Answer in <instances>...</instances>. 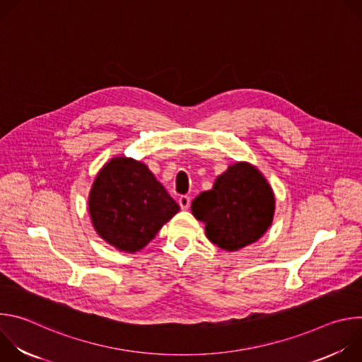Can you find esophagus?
<instances>
[{
	"label": "esophagus",
	"instance_id": "esophagus-1",
	"mask_svg": "<svg viewBox=\"0 0 362 362\" xmlns=\"http://www.w3.org/2000/svg\"><path fill=\"white\" fill-rule=\"evenodd\" d=\"M179 204H180V208H182L183 211L189 209V206H190V197H189V196H180V197H179Z\"/></svg>",
	"mask_w": 362,
	"mask_h": 362
}]
</instances>
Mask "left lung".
Returning a JSON list of instances; mask_svg holds the SVG:
<instances>
[{"mask_svg":"<svg viewBox=\"0 0 362 362\" xmlns=\"http://www.w3.org/2000/svg\"><path fill=\"white\" fill-rule=\"evenodd\" d=\"M274 212L272 187L246 162L230 165L211 190L192 202V214L204 223L206 236L229 252L259 239L271 226Z\"/></svg>","mask_w":362,"mask_h":362,"instance_id":"1","label":"left lung"}]
</instances>
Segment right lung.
I'll list each match as a JSON object with an SVG mask.
<instances>
[{"label":"right lung","instance_id":"obj_1","mask_svg":"<svg viewBox=\"0 0 362 362\" xmlns=\"http://www.w3.org/2000/svg\"><path fill=\"white\" fill-rule=\"evenodd\" d=\"M95 232L123 252L143 249L177 212L148 168L129 158H115L103 166L88 196Z\"/></svg>","mask_w":362,"mask_h":362}]
</instances>
